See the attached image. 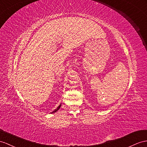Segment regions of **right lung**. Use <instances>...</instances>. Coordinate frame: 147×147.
Returning <instances> with one entry per match:
<instances>
[{"label":"right lung","instance_id":"1","mask_svg":"<svg viewBox=\"0 0 147 147\" xmlns=\"http://www.w3.org/2000/svg\"><path fill=\"white\" fill-rule=\"evenodd\" d=\"M61 104H60V105H59V106H58V107L57 108H56V109H55V110H54L52 112H51V114H53V113H55V112H56V111H58V110L59 109V108H60V107H61Z\"/></svg>","mask_w":147,"mask_h":147}]
</instances>
